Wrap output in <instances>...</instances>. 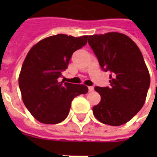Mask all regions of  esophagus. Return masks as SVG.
<instances>
[{"mask_svg":"<svg viewBox=\"0 0 157 157\" xmlns=\"http://www.w3.org/2000/svg\"><path fill=\"white\" fill-rule=\"evenodd\" d=\"M88 91L90 92H93V91H94V87H93V86H89V87H88Z\"/></svg>","mask_w":157,"mask_h":157,"instance_id":"34e87169","label":"esophagus"}]
</instances>
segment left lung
I'll use <instances>...</instances> for the list:
<instances>
[{
    "mask_svg": "<svg viewBox=\"0 0 157 157\" xmlns=\"http://www.w3.org/2000/svg\"><path fill=\"white\" fill-rule=\"evenodd\" d=\"M88 44L105 71H110V86H96L101 101L92 108L93 114L105 124H126L145 102L150 74L141 52L129 37L111 32L89 36Z\"/></svg>",
    "mask_w": 157,
    "mask_h": 157,
    "instance_id": "left-lung-1",
    "label": "left lung"
}]
</instances>
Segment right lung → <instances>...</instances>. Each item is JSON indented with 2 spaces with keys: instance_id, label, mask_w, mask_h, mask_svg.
Returning <instances> with one entry per match:
<instances>
[{
  "instance_id": "add662e5",
  "label": "right lung",
  "mask_w": 157,
  "mask_h": 157,
  "mask_svg": "<svg viewBox=\"0 0 157 157\" xmlns=\"http://www.w3.org/2000/svg\"><path fill=\"white\" fill-rule=\"evenodd\" d=\"M88 35L57 34L42 39L29 50L18 83L24 105L43 124H55L68 116L72 100L88 92L85 85L59 82L72 54L87 43Z\"/></svg>"
}]
</instances>
